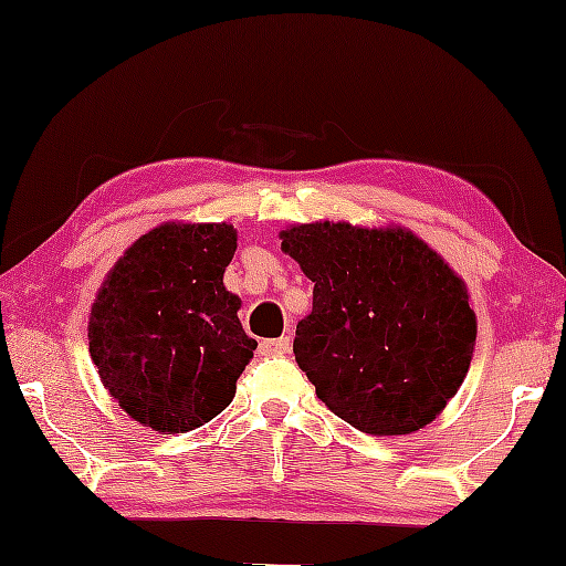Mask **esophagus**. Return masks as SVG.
I'll return each instance as SVG.
<instances>
[{"label":"esophagus","instance_id":"esophagus-1","mask_svg":"<svg viewBox=\"0 0 566 566\" xmlns=\"http://www.w3.org/2000/svg\"><path fill=\"white\" fill-rule=\"evenodd\" d=\"M289 350H291V337H273V339H262L260 343L262 355H285Z\"/></svg>","mask_w":566,"mask_h":566}]
</instances>
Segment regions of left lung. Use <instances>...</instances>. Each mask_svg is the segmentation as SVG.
<instances>
[{"instance_id": "8db88e82", "label": "left lung", "mask_w": 566, "mask_h": 566, "mask_svg": "<svg viewBox=\"0 0 566 566\" xmlns=\"http://www.w3.org/2000/svg\"><path fill=\"white\" fill-rule=\"evenodd\" d=\"M281 250L314 283L296 324L316 397L368 436H409L461 389L476 345L469 289L405 227L293 223Z\"/></svg>"}]
</instances>
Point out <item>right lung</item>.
Segmentation results:
<instances>
[{
  "mask_svg": "<svg viewBox=\"0 0 566 566\" xmlns=\"http://www.w3.org/2000/svg\"><path fill=\"white\" fill-rule=\"evenodd\" d=\"M237 252L231 223L167 221L123 252L90 312L99 381L138 424L175 436L231 405L258 343L223 273Z\"/></svg>",
  "mask_w": 566,
  "mask_h": 566,
  "instance_id": "right-lung-1",
  "label": "right lung"
}]
</instances>
